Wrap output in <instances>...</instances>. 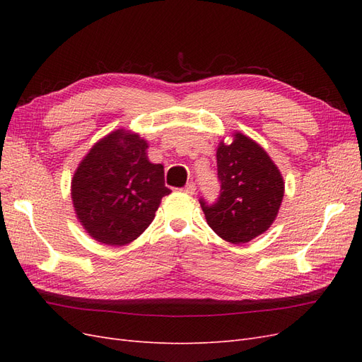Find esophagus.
Segmentation results:
<instances>
[{
	"label": "esophagus",
	"mask_w": 362,
	"mask_h": 362,
	"mask_svg": "<svg viewBox=\"0 0 362 362\" xmlns=\"http://www.w3.org/2000/svg\"><path fill=\"white\" fill-rule=\"evenodd\" d=\"M181 192H184L185 194H194L196 192V185L193 182H189L187 185H185L184 189H181Z\"/></svg>",
	"instance_id": "esophagus-1"
}]
</instances>
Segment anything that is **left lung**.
Here are the masks:
<instances>
[{"label": "left lung", "mask_w": 362, "mask_h": 362, "mask_svg": "<svg viewBox=\"0 0 362 362\" xmlns=\"http://www.w3.org/2000/svg\"><path fill=\"white\" fill-rule=\"evenodd\" d=\"M216 157L221 196L213 205L199 201L206 223L229 243H247L275 222L284 178L264 148L238 131L231 144L221 140Z\"/></svg>", "instance_id": "1"}]
</instances>
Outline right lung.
I'll return each mask as SVG.
<instances>
[{
    "mask_svg": "<svg viewBox=\"0 0 362 362\" xmlns=\"http://www.w3.org/2000/svg\"><path fill=\"white\" fill-rule=\"evenodd\" d=\"M148 141L128 129L108 133L87 152L71 182L74 210L98 243L125 246L154 221L163 196V164L148 158Z\"/></svg>",
    "mask_w": 362,
    "mask_h": 362,
    "instance_id": "right-lung-1",
    "label": "right lung"
}]
</instances>
